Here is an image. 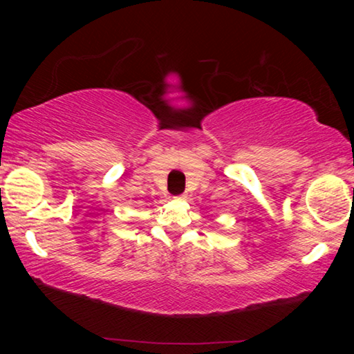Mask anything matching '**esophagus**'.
<instances>
[{
	"mask_svg": "<svg viewBox=\"0 0 354 354\" xmlns=\"http://www.w3.org/2000/svg\"><path fill=\"white\" fill-rule=\"evenodd\" d=\"M185 195H179V196H175V200H184Z\"/></svg>",
	"mask_w": 354,
	"mask_h": 354,
	"instance_id": "1",
	"label": "esophagus"
}]
</instances>
